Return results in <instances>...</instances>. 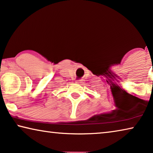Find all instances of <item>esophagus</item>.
Instances as JSON below:
<instances>
[{
  "mask_svg": "<svg viewBox=\"0 0 153 153\" xmlns=\"http://www.w3.org/2000/svg\"><path fill=\"white\" fill-rule=\"evenodd\" d=\"M77 83L79 84H83V80H82V79H79V80H77Z\"/></svg>",
  "mask_w": 153,
  "mask_h": 153,
  "instance_id": "obj_1",
  "label": "esophagus"
}]
</instances>
